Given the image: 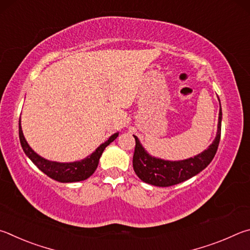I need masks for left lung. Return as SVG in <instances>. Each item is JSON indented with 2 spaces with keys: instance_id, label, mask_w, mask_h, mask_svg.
I'll return each instance as SVG.
<instances>
[{
  "instance_id": "1",
  "label": "left lung",
  "mask_w": 250,
  "mask_h": 250,
  "mask_svg": "<svg viewBox=\"0 0 250 250\" xmlns=\"http://www.w3.org/2000/svg\"><path fill=\"white\" fill-rule=\"evenodd\" d=\"M220 101V99H218ZM221 106V102H220ZM222 126V108L218 113V124L216 137L208 149L191 158L185 160H165L148 154L145 148L139 142L137 136L135 137L136 146L133 157L134 171L142 181L156 187H171L178 183L188 180L196 176L205 169L213 160L216 154L218 144L221 139Z\"/></svg>"
}]
</instances>
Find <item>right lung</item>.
Returning <instances> with one entry per match:
<instances>
[{"label": "right lung", "mask_w": 250, "mask_h": 250, "mask_svg": "<svg viewBox=\"0 0 250 250\" xmlns=\"http://www.w3.org/2000/svg\"><path fill=\"white\" fill-rule=\"evenodd\" d=\"M19 134H20V141L21 145L25 155L28 157V158L33 161L34 165L42 171L48 177L54 179L56 181L62 182V183H69V182H78V181H83L91 177L92 174L98 168L99 160L102 156L103 151L105 148H106L109 144L114 142L118 136V133L113 134L112 136H109L106 142L96 148L95 151L92 152L90 156L85 157L84 159L73 161V163H58V161H51L42 158V156L36 154L32 147L28 145V143L26 142L24 137L23 130H21V118L19 123Z\"/></svg>", "instance_id": "add662e5"}]
</instances>
